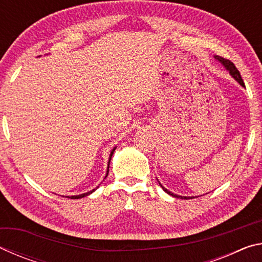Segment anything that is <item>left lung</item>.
Returning <instances> with one entry per match:
<instances>
[{
    "label": "left lung",
    "instance_id": "1",
    "mask_svg": "<svg viewBox=\"0 0 262 262\" xmlns=\"http://www.w3.org/2000/svg\"><path fill=\"white\" fill-rule=\"evenodd\" d=\"M214 57H215V59H216L217 61H220L221 63L224 66L225 69L229 70L230 75H231V76H232L234 79H236V81H237L239 84H241L242 86H245V84H244V81H243V78H242V76H241V73L238 72V69L236 68V66H234L231 61L228 60V59H224V57L219 56V55H215ZM159 185H161V183H159ZM161 186H162V185H161ZM162 188L164 189V192H166L167 194H170V195H172V196H174V198L186 199V200H187V199H192L190 196H180V195H177V194L171 193L170 190H167L165 187H163V186H162Z\"/></svg>",
    "mask_w": 262,
    "mask_h": 262
}]
</instances>
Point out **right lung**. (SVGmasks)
<instances>
[{
  "label": "right lung",
  "instance_id": "right-lung-1",
  "mask_svg": "<svg viewBox=\"0 0 262 262\" xmlns=\"http://www.w3.org/2000/svg\"><path fill=\"white\" fill-rule=\"evenodd\" d=\"M114 150H115V148H113V150L112 151H111V154H110V158H108V166H107V172H106V176H105V179H106V177H107V174H108V167H110V162H111V158H112V156H113V152H114ZM96 189H92V190H90V192H88V193H84V194H79V195H73V196H70V199H81V198H84V196H86V195H89V194H91L92 192H95Z\"/></svg>",
  "mask_w": 262,
  "mask_h": 262
}]
</instances>
